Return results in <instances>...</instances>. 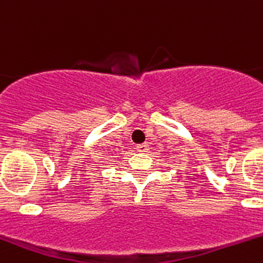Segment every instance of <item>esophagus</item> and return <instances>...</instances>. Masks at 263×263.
<instances>
[{
    "mask_svg": "<svg viewBox=\"0 0 263 263\" xmlns=\"http://www.w3.org/2000/svg\"><path fill=\"white\" fill-rule=\"evenodd\" d=\"M136 149L139 153H146L147 150H149V145H147V142H144V144L137 145Z\"/></svg>",
    "mask_w": 263,
    "mask_h": 263,
    "instance_id": "obj_1",
    "label": "esophagus"
}]
</instances>
